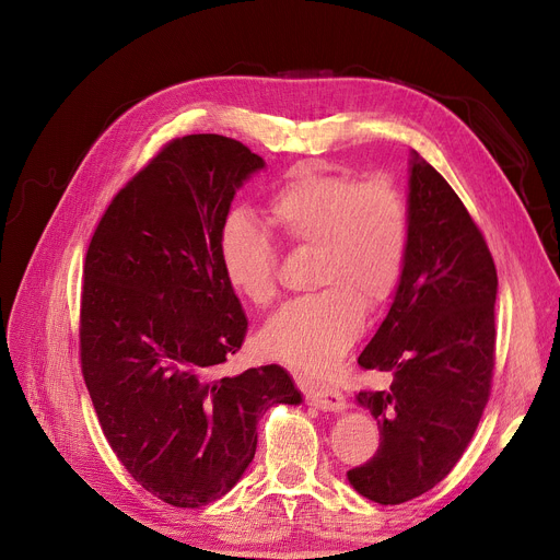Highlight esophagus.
<instances>
[{"mask_svg": "<svg viewBox=\"0 0 560 560\" xmlns=\"http://www.w3.org/2000/svg\"><path fill=\"white\" fill-rule=\"evenodd\" d=\"M304 397L311 406L322 408V410H342L347 406L345 395L338 388H331V386L304 388Z\"/></svg>", "mask_w": 560, "mask_h": 560, "instance_id": "obj_1", "label": "esophagus"}]
</instances>
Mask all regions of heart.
<instances>
[{
  "mask_svg": "<svg viewBox=\"0 0 560 560\" xmlns=\"http://www.w3.org/2000/svg\"><path fill=\"white\" fill-rule=\"evenodd\" d=\"M268 218L283 245L313 254L317 292L285 304L260 334L270 357L304 374L329 372L363 329L365 308L393 300L408 258L410 211L390 179L302 165L270 195ZM220 260L229 285L256 308L279 298V252L243 211L224 218Z\"/></svg>",
  "mask_w": 560,
  "mask_h": 560,
  "instance_id": "heart-1",
  "label": "heart"
}]
</instances>
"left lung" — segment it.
<instances>
[{"instance_id": "obj_1", "label": "left lung", "mask_w": 560, "mask_h": 560, "mask_svg": "<svg viewBox=\"0 0 560 560\" xmlns=\"http://www.w3.org/2000/svg\"><path fill=\"white\" fill-rule=\"evenodd\" d=\"M410 245L395 302L363 370L390 386L359 404L381 427L374 456L347 477L363 497L395 506L443 481L472 440L492 388L497 268L481 229L454 188L413 152Z\"/></svg>"}]
</instances>
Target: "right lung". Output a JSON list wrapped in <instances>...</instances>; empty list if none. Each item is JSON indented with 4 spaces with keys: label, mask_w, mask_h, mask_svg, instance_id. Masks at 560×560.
<instances>
[{
    "label": "right lung",
    "mask_w": 560,
    "mask_h": 560,
    "mask_svg": "<svg viewBox=\"0 0 560 560\" xmlns=\"http://www.w3.org/2000/svg\"><path fill=\"white\" fill-rule=\"evenodd\" d=\"M265 163L218 133L174 138L113 197L83 262L79 357L117 460L161 502L226 494L256 452V422L302 395L281 365L224 374L247 317L220 260V231Z\"/></svg>",
    "instance_id": "obj_1"
}]
</instances>
